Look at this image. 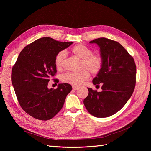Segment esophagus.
<instances>
[{"mask_svg":"<svg viewBox=\"0 0 151 151\" xmlns=\"http://www.w3.org/2000/svg\"><path fill=\"white\" fill-rule=\"evenodd\" d=\"M72 88H73V89L74 91H76V90L79 89V88H78V87H76V86H73V87H72Z\"/></svg>","mask_w":151,"mask_h":151,"instance_id":"1","label":"esophagus"}]
</instances>
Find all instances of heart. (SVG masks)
<instances>
[{
	"label": "heart",
	"instance_id": "obj_1",
	"mask_svg": "<svg viewBox=\"0 0 151 151\" xmlns=\"http://www.w3.org/2000/svg\"><path fill=\"white\" fill-rule=\"evenodd\" d=\"M71 52L76 57L81 59V68H86L93 75H97L101 71L104 60L99 54H92V50L89 47L83 44H78L73 46ZM67 52L64 50L59 51L55 57V65L58 70L64 67ZM83 70L80 72H68L62 76L63 83L71 85L80 86L89 77V71Z\"/></svg>",
	"mask_w": 151,
	"mask_h": 151
}]
</instances>
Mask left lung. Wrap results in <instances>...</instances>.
Instances as JSON below:
<instances>
[{
	"label": "left lung",
	"mask_w": 151,
	"mask_h": 151,
	"mask_svg": "<svg viewBox=\"0 0 151 151\" xmlns=\"http://www.w3.org/2000/svg\"><path fill=\"white\" fill-rule=\"evenodd\" d=\"M89 43L99 46L104 60L101 71L92 80L94 85L102 83V91L88 88L89 94L84 105L92 116L107 117L121 109L132 96L136 83V65L119 43L106 38Z\"/></svg>",
	"instance_id": "8db88e82"
}]
</instances>
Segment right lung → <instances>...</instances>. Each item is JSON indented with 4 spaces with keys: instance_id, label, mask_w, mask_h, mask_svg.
<instances>
[{
    "instance_id": "add662e5",
    "label": "right lung",
    "mask_w": 151,
    "mask_h": 151,
    "mask_svg": "<svg viewBox=\"0 0 151 151\" xmlns=\"http://www.w3.org/2000/svg\"><path fill=\"white\" fill-rule=\"evenodd\" d=\"M73 42L43 37L27 45L20 52L12 71V83L18 102L26 113L37 119L50 120L63 107L72 88L67 83L47 88L56 73L55 57ZM57 81V80H55Z\"/></svg>"
}]
</instances>
